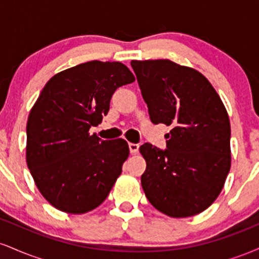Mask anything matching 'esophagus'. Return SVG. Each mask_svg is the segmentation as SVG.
Returning a JSON list of instances; mask_svg holds the SVG:
<instances>
[{"instance_id": "esophagus-1", "label": "esophagus", "mask_w": 259, "mask_h": 259, "mask_svg": "<svg viewBox=\"0 0 259 259\" xmlns=\"http://www.w3.org/2000/svg\"><path fill=\"white\" fill-rule=\"evenodd\" d=\"M139 144H133V142H130L129 144V150H130V153L135 154L139 152Z\"/></svg>"}]
</instances>
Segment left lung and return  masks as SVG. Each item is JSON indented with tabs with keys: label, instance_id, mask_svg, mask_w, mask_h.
<instances>
[{
	"label": "left lung",
	"instance_id": "8db88e82",
	"mask_svg": "<svg viewBox=\"0 0 259 259\" xmlns=\"http://www.w3.org/2000/svg\"><path fill=\"white\" fill-rule=\"evenodd\" d=\"M153 124H165L167 148L144 144L141 185L151 204L173 218L207 209L231 165L230 121L206 76L169 59L132 61Z\"/></svg>",
	"mask_w": 259,
	"mask_h": 259
}]
</instances>
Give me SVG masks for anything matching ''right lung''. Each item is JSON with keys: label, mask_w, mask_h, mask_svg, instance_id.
Returning a JSON list of instances; mask_svg holds the SVG:
<instances>
[{"label": "right lung", "mask_w": 259, "mask_h": 259, "mask_svg": "<svg viewBox=\"0 0 259 259\" xmlns=\"http://www.w3.org/2000/svg\"><path fill=\"white\" fill-rule=\"evenodd\" d=\"M135 76L120 62L91 61L47 81L26 124V164L53 207L82 214L99 207L129 157L123 139L103 141L89 130L109 111L112 95Z\"/></svg>", "instance_id": "obj_1"}]
</instances>
